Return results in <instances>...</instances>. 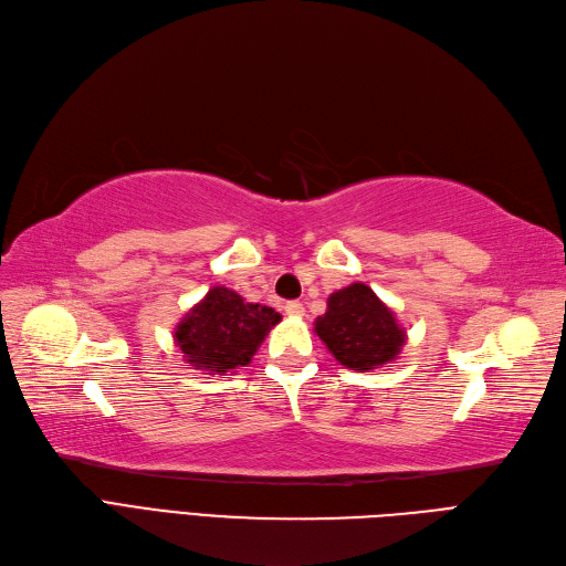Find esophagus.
Returning <instances> with one entry per match:
<instances>
[{"mask_svg": "<svg viewBox=\"0 0 566 566\" xmlns=\"http://www.w3.org/2000/svg\"><path fill=\"white\" fill-rule=\"evenodd\" d=\"M285 314H287V316H304L302 302H295V300L287 302V304H285Z\"/></svg>", "mask_w": 566, "mask_h": 566, "instance_id": "obj_1", "label": "esophagus"}]
</instances>
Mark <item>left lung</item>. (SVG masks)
Here are the masks:
<instances>
[{
	"mask_svg": "<svg viewBox=\"0 0 566 566\" xmlns=\"http://www.w3.org/2000/svg\"><path fill=\"white\" fill-rule=\"evenodd\" d=\"M314 325L329 354L360 373L396 360L407 339L394 311L365 283H350L333 292L327 297V311Z\"/></svg>",
	"mask_w": 566,
	"mask_h": 566,
	"instance_id": "1",
	"label": "left lung"
}]
</instances>
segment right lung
<instances>
[{
  "instance_id": "1",
  "label": "right lung",
  "mask_w": 566,
  "mask_h": 566,
  "mask_svg": "<svg viewBox=\"0 0 566 566\" xmlns=\"http://www.w3.org/2000/svg\"><path fill=\"white\" fill-rule=\"evenodd\" d=\"M279 321L271 306L250 304L239 292L216 285L175 327V344L193 369L224 375L248 365Z\"/></svg>"
}]
</instances>
